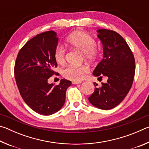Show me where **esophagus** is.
I'll return each instance as SVG.
<instances>
[{"label": "esophagus", "instance_id": "34e87169", "mask_svg": "<svg viewBox=\"0 0 149 149\" xmlns=\"http://www.w3.org/2000/svg\"><path fill=\"white\" fill-rule=\"evenodd\" d=\"M81 83V81H72V84L74 85H77V84H79Z\"/></svg>", "mask_w": 149, "mask_h": 149}]
</instances>
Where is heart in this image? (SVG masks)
<instances>
[{"label":"heart","mask_w":149,"mask_h":149,"mask_svg":"<svg viewBox=\"0 0 149 149\" xmlns=\"http://www.w3.org/2000/svg\"><path fill=\"white\" fill-rule=\"evenodd\" d=\"M70 47L83 52L85 60L94 62L99 56V50L95 47L96 41L93 37L87 33L77 31L70 34L66 39ZM65 50L61 45H57L54 51V58L58 64H62L65 61ZM89 69L85 65L73 66L68 65L62 70L63 77L73 81H79L84 77Z\"/></svg>","instance_id":"heart-1"}]
</instances>
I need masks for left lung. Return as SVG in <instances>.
Listing matches in <instances>:
<instances>
[{
  "mask_svg": "<svg viewBox=\"0 0 149 149\" xmlns=\"http://www.w3.org/2000/svg\"><path fill=\"white\" fill-rule=\"evenodd\" d=\"M97 32L103 46V59L93 74L99 76V79L105 76L108 80L105 84L101 83V87H95L89 100L95 107L110 110L119 104L132 88L135 72V58L125 39L117 32L106 29Z\"/></svg>",
  "mask_w": 149,
  "mask_h": 149,
  "instance_id": "obj_1",
  "label": "left lung"
}]
</instances>
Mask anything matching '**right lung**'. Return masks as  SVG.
<instances>
[{"mask_svg":"<svg viewBox=\"0 0 149 149\" xmlns=\"http://www.w3.org/2000/svg\"><path fill=\"white\" fill-rule=\"evenodd\" d=\"M58 38L53 31L38 34L19 50L14 65V77L25 102L39 114H54L64 104L65 93L72 84L61 79L59 85L48 84L56 74L54 51Z\"/></svg>","mask_w":149,"mask_h":149,"instance_id":"obj_1","label":"right lung"}]
</instances>
